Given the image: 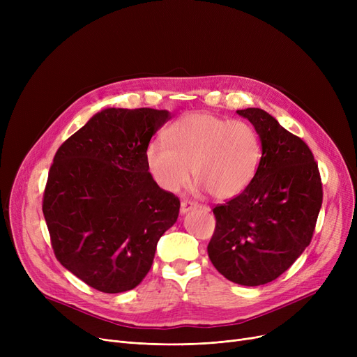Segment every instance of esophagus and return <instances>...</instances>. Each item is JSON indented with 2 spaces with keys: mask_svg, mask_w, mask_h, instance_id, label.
<instances>
[{
  "mask_svg": "<svg viewBox=\"0 0 357 357\" xmlns=\"http://www.w3.org/2000/svg\"><path fill=\"white\" fill-rule=\"evenodd\" d=\"M197 207H198V204L194 202V201H188V199L182 201L181 202V213L185 214V213H188V211H191V210H194Z\"/></svg>",
  "mask_w": 357,
  "mask_h": 357,
  "instance_id": "obj_1",
  "label": "esophagus"
}]
</instances>
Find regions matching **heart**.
<instances>
[{
	"label": "heart",
	"mask_w": 357,
	"mask_h": 357,
	"mask_svg": "<svg viewBox=\"0 0 357 357\" xmlns=\"http://www.w3.org/2000/svg\"><path fill=\"white\" fill-rule=\"evenodd\" d=\"M166 142L146 147L149 172L165 191L176 192L194 178L217 199L245 191L261 159V142L255 127L208 112H191L165 131Z\"/></svg>",
	"instance_id": "heart-1"
}]
</instances>
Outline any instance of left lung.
I'll list each match as a JSON object with an SVG mask.
<instances>
[{
	"mask_svg": "<svg viewBox=\"0 0 357 357\" xmlns=\"http://www.w3.org/2000/svg\"><path fill=\"white\" fill-rule=\"evenodd\" d=\"M261 142V159L248 188L213 210L208 243L214 268L245 287L272 282L311 243L323 204L318 165L307 143L260 108L237 109Z\"/></svg>",
	"mask_w": 357,
	"mask_h": 357,
	"instance_id": "obj_1",
	"label": "left lung"
}]
</instances>
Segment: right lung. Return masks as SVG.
<instances>
[{
	"instance_id": "obj_1",
	"label": "right lung",
	"mask_w": 357,
	"mask_h": 357,
	"mask_svg": "<svg viewBox=\"0 0 357 357\" xmlns=\"http://www.w3.org/2000/svg\"><path fill=\"white\" fill-rule=\"evenodd\" d=\"M171 120L166 109L105 108L58 149L43 194L56 259L93 289L136 288L181 202L146 165V147Z\"/></svg>"
}]
</instances>
